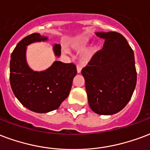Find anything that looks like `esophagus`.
Instances as JSON below:
<instances>
[{"mask_svg": "<svg viewBox=\"0 0 150 150\" xmlns=\"http://www.w3.org/2000/svg\"><path fill=\"white\" fill-rule=\"evenodd\" d=\"M82 71V67L80 66H77V73H80Z\"/></svg>", "mask_w": 150, "mask_h": 150, "instance_id": "obj_1", "label": "esophagus"}]
</instances>
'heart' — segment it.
Wrapping results in <instances>:
<instances>
[{
  "label": "heart",
  "mask_w": 150,
  "mask_h": 150,
  "mask_svg": "<svg viewBox=\"0 0 150 150\" xmlns=\"http://www.w3.org/2000/svg\"><path fill=\"white\" fill-rule=\"evenodd\" d=\"M86 43H87V41H86V40H83L80 41V44H82V45H84V44H86ZM98 50H99V47H98V45H94V46L91 47V49L90 50L89 56H91L92 55H94L95 52H97ZM63 52H64V53H67V50L63 49Z\"/></svg>",
  "instance_id": "heart-1"
}]
</instances>
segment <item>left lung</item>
<instances>
[{
	"label": "left lung",
	"mask_w": 150,
	"mask_h": 150,
	"mask_svg": "<svg viewBox=\"0 0 150 150\" xmlns=\"http://www.w3.org/2000/svg\"><path fill=\"white\" fill-rule=\"evenodd\" d=\"M105 40L103 49L82 70L88 103L102 115L116 114L130 100L137 83L134 54L126 38L116 32L96 33Z\"/></svg>",
	"instance_id": "8db88e82"
}]
</instances>
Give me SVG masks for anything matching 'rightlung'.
Masks as SVG:
<instances>
[{"instance_id": "add662e5", "label": "right lung", "mask_w": 150, "mask_h": 150, "mask_svg": "<svg viewBox=\"0 0 150 150\" xmlns=\"http://www.w3.org/2000/svg\"><path fill=\"white\" fill-rule=\"evenodd\" d=\"M47 40L40 33L28 35L19 42L10 60V84L13 94L26 108L36 113H47L58 109L69 95L72 81L76 75L73 64L55 61L45 71H35L26 61L27 46L35 42ZM56 56H60L61 46L53 47Z\"/></svg>"}]
</instances>
